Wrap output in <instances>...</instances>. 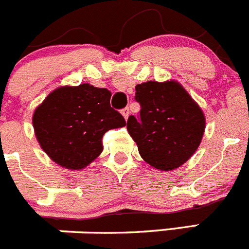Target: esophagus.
Wrapping results in <instances>:
<instances>
[{"instance_id":"esophagus-1","label":"esophagus","mask_w":249,"mask_h":249,"mask_svg":"<svg viewBox=\"0 0 249 249\" xmlns=\"http://www.w3.org/2000/svg\"><path fill=\"white\" fill-rule=\"evenodd\" d=\"M121 114H122V116L124 117V120H127L128 116H129V114H130L129 109H128V107H124V109L121 111Z\"/></svg>"}]
</instances>
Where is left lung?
<instances>
[{
	"label": "left lung",
	"instance_id": "obj_1",
	"mask_svg": "<svg viewBox=\"0 0 249 249\" xmlns=\"http://www.w3.org/2000/svg\"><path fill=\"white\" fill-rule=\"evenodd\" d=\"M139 117L127 129L142 159L160 171L185 163L200 146L206 128L202 109L177 81H147L135 86Z\"/></svg>",
	"mask_w": 249,
	"mask_h": 249
}]
</instances>
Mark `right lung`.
Instances as JSON below:
<instances>
[{
  "label": "right lung",
  "mask_w": 249,
  "mask_h": 249,
  "mask_svg": "<svg viewBox=\"0 0 249 249\" xmlns=\"http://www.w3.org/2000/svg\"><path fill=\"white\" fill-rule=\"evenodd\" d=\"M111 93L89 83L61 86L35 109L36 139L49 159L66 169H83L103 151V135L125 121L110 107Z\"/></svg>",
  "instance_id": "right-lung-1"
}]
</instances>
